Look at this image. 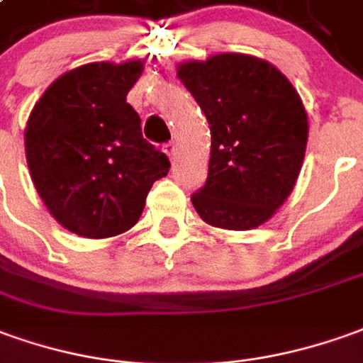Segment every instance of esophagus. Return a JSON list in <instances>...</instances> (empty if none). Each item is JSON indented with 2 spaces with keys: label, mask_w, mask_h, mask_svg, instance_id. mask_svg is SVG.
I'll return each instance as SVG.
<instances>
[{
  "label": "esophagus",
  "mask_w": 363,
  "mask_h": 363,
  "mask_svg": "<svg viewBox=\"0 0 363 363\" xmlns=\"http://www.w3.org/2000/svg\"><path fill=\"white\" fill-rule=\"evenodd\" d=\"M164 150H166V154L169 156V160L174 162L176 160V150H177V144L172 140V142H167L166 146H164Z\"/></svg>",
  "instance_id": "1"
}]
</instances>
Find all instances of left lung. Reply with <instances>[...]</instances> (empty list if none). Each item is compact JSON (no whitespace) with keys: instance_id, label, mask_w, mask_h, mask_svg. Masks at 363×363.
I'll list each match as a JSON object with an SVG mask.
<instances>
[{"instance_id":"1","label":"left lung","mask_w":363,"mask_h":363,"mask_svg":"<svg viewBox=\"0 0 363 363\" xmlns=\"http://www.w3.org/2000/svg\"><path fill=\"white\" fill-rule=\"evenodd\" d=\"M177 77L211 130L206 186L191 203L206 223L231 231L269 221L291 196L308 140V116L271 62L221 52L177 65Z\"/></svg>"}]
</instances>
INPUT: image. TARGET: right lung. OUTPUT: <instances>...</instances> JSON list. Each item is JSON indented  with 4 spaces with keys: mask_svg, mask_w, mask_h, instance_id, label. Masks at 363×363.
Instances as JSON below:
<instances>
[{
    "mask_svg": "<svg viewBox=\"0 0 363 363\" xmlns=\"http://www.w3.org/2000/svg\"><path fill=\"white\" fill-rule=\"evenodd\" d=\"M144 62H89L61 74L29 114L25 156L49 213L72 233L106 239L138 223L169 160L142 136L126 94Z\"/></svg>",
    "mask_w": 363,
    "mask_h": 363,
    "instance_id": "add662e5",
    "label": "right lung"
}]
</instances>
